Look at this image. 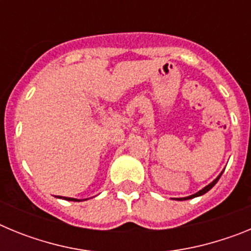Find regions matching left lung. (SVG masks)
<instances>
[{
  "mask_svg": "<svg viewBox=\"0 0 251 251\" xmlns=\"http://www.w3.org/2000/svg\"><path fill=\"white\" fill-rule=\"evenodd\" d=\"M221 175H223V172H221V174L219 175V176H217L216 178H215L214 181H212V182L210 183V185H207V186H206V187H203L202 190H200V191L196 192V194H195V195H191V196H188V197H183V199H176V200H190V199H194V197L201 196V195L206 194V192L210 191V190H211V188L214 187L215 185H216V182H217V181H219V178H220V177H221Z\"/></svg>",
  "mask_w": 251,
  "mask_h": 251,
  "instance_id": "8db88e82",
  "label": "left lung"
}]
</instances>
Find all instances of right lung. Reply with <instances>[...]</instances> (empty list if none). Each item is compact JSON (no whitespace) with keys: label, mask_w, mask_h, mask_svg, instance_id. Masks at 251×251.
<instances>
[{"label":"right lung","mask_w":251,"mask_h":251,"mask_svg":"<svg viewBox=\"0 0 251 251\" xmlns=\"http://www.w3.org/2000/svg\"><path fill=\"white\" fill-rule=\"evenodd\" d=\"M59 199H64V200H68V201H80V200H76V199H72V197H60L57 196Z\"/></svg>","instance_id":"1"}]
</instances>
